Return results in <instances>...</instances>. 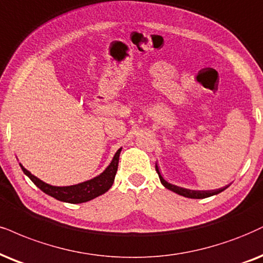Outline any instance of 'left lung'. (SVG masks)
<instances>
[{
	"mask_svg": "<svg viewBox=\"0 0 263 263\" xmlns=\"http://www.w3.org/2000/svg\"><path fill=\"white\" fill-rule=\"evenodd\" d=\"M156 172L158 173V177H160L162 185H163L164 187H167L168 190H171V191H173V193L178 194V195L189 197V199H205V197L217 195V194L222 193L223 190H226L227 187H228V186H224V187H221V189H216V190H191V189H185V187H180V186L173 185V184L168 183L167 180H164L163 177L161 176L160 171H158L157 164H156Z\"/></svg>",
	"mask_w": 263,
	"mask_h": 263,
	"instance_id": "left-lung-1",
	"label": "left lung"
}]
</instances>
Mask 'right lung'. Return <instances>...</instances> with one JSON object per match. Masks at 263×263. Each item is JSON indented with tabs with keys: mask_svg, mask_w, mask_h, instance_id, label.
I'll list each match as a JSON object with an SVG mask.
<instances>
[{
	"mask_svg": "<svg viewBox=\"0 0 263 263\" xmlns=\"http://www.w3.org/2000/svg\"><path fill=\"white\" fill-rule=\"evenodd\" d=\"M122 147L118 148V151L116 152L115 156H113L111 163L106 167V170L100 173L99 176H96L92 179L85 180L83 183L76 184V185H68V186H54L50 185V184L45 183L41 179H39L37 177H35L34 174H31L27 168L23 167L22 163H19V166L24 172L25 176L30 178L32 183L36 185L39 189H41L45 194L54 197L56 200L63 201V202L68 203H83L87 202V201L95 199V197L102 195L106 191L111 189L113 185V181H115V177L118 170V161H119V155H121Z\"/></svg>",
	"mask_w": 263,
	"mask_h": 263,
	"instance_id": "obj_1",
	"label": "right lung"
}]
</instances>
